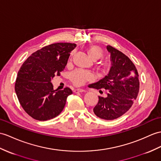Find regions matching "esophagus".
Instances as JSON below:
<instances>
[{"mask_svg":"<svg viewBox=\"0 0 161 161\" xmlns=\"http://www.w3.org/2000/svg\"><path fill=\"white\" fill-rule=\"evenodd\" d=\"M86 91L84 89H81V88H77V89H75L74 90V92H85Z\"/></svg>","mask_w":161,"mask_h":161,"instance_id":"1","label":"esophagus"}]
</instances>
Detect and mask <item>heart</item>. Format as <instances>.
Returning <instances> with one entry per match:
<instances>
[{
  "label": "heart",
  "instance_id": "heart-1",
  "mask_svg": "<svg viewBox=\"0 0 161 161\" xmlns=\"http://www.w3.org/2000/svg\"><path fill=\"white\" fill-rule=\"evenodd\" d=\"M86 51L89 57L94 61L98 60L103 56L102 49L97 45L89 46L86 48ZM93 79H94V75L92 73L82 70H77L70 75V80L76 86L83 85L86 81H91Z\"/></svg>",
  "mask_w": 161,
  "mask_h": 161
}]
</instances>
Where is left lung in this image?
Masks as SVG:
<instances>
[{"mask_svg":"<svg viewBox=\"0 0 161 161\" xmlns=\"http://www.w3.org/2000/svg\"><path fill=\"white\" fill-rule=\"evenodd\" d=\"M106 48L110 53L109 73L103 79L90 85V88L99 91L106 90V97H99L93 112L101 119L113 120L132 107L139 94V80L136 67L128 57L110 45Z\"/></svg>","mask_w":161,"mask_h":161,"instance_id":"8db88e82","label":"left lung"}]
</instances>
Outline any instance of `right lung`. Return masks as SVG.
Wrapping results in <instances>:
<instances>
[{
    "label": "right lung",
    "mask_w": 161,
    "mask_h": 161,
    "mask_svg": "<svg viewBox=\"0 0 161 161\" xmlns=\"http://www.w3.org/2000/svg\"><path fill=\"white\" fill-rule=\"evenodd\" d=\"M74 43H55L32 53L18 73L15 91L20 105L29 116L47 121L61 113L66 99L73 92L69 88L53 90L51 80L59 76L68 62Z\"/></svg>",
    "instance_id": "obj_1"
}]
</instances>
